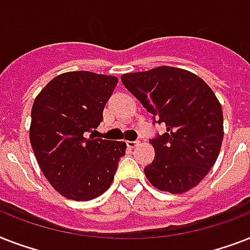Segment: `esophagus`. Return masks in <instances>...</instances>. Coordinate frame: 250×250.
Listing matches in <instances>:
<instances>
[{
  "mask_svg": "<svg viewBox=\"0 0 250 250\" xmlns=\"http://www.w3.org/2000/svg\"><path fill=\"white\" fill-rule=\"evenodd\" d=\"M125 144H127V146H128V148H135V146H137V145H139V141H137V140L125 141Z\"/></svg>",
  "mask_w": 250,
  "mask_h": 250,
  "instance_id": "34e87169",
  "label": "esophagus"
}]
</instances>
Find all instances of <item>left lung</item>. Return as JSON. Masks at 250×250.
<instances>
[{
	"label": "left lung",
	"mask_w": 250,
	"mask_h": 250,
	"mask_svg": "<svg viewBox=\"0 0 250 250\" xmlns=\"http://www.w3.org/2000/svg\"><path fill=\"white\" fill-rule=\"evenodd\" d=\"M122 83L165 132L150 139L156 157L144 168L157 189L183 193L215 164L223 140V113L208 84L192 72L161 66L122 75Z\"/></svg>",
	"instance_id": "left-lung-1"
}]
</instances>
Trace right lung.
<instances>
[{"mask_svg": "<svg viewBox=\"0 0 250 250\" xmlns=\"http://www.w3.org/2000/svg\"><path fill=\"white\" fill-rule=\"evenodd\" d=\"M118 79L89 71L64 72L33 102L29 139L42 174L62 196L88 201L113 182L125 154L123 141L93 139Z\"/></svg>", "mask_w": 250, "mask_h": 250, "instance_id": "add662e5", "label": "right lung"}]
</instances>
